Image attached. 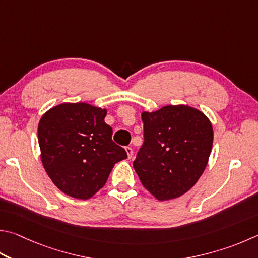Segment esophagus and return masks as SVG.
I'll return each mask as SVG.
<instances>
[{"instance_id":"34e87169","label":"esophagus","mask_w":258,"mask_h":258,"mask_svg":"<svg viewBox=\"0 0 258 258\" xmlns=\"http://www.w3.org/2000/svg\"><path fill=\"white\" fill-rule=\"evenodd\" d=\"M125 151H126V153H127V158H128V159L132 158V156H133V149H132V148H131V147H126V148H125Z\"/></svg>"}]
</instances>
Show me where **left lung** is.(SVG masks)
<instances>
[{"label": "left lung", "instance_id": "1", "mask_svg": "<svg viewBox=\"0 0 258 258\" xmlns=\"http://www.w3.org/2000/svg\"><path fill=\"white\" fill-rule=\"evenodd\" d=\"M144 142L133 162L142 185L159 201L184 195L202 176L213 128L202 111L186 105L143 111Z\"/></svg>", "mask_w": 258, "mask_h": 258}]
</instances>
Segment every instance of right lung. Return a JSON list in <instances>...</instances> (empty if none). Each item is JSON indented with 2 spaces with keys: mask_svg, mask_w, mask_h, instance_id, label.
<instances>
[{
  "mask_svg": "<svg viewBox=\"0 0 258 258\" xmlns=\"http://www.w3.org/2000/svg\"><path fill=\"white\" fill-rule=\"evenodd\" d=\"M106 115V109L86 102H64L39 120L41 162L54 185L71 198H92L105 186L115 163L127 158L111 140Z\"/></svg>",
  "mask_w": 258,
  "mask_h": 258,
  "instance_id": "add662e5",
  "label": "right lung"
}]
</instances>
